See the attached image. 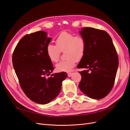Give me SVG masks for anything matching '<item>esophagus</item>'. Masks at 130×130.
I'll return each mask as SVG.
<instances>
[{"instance_id": "esophagus-1", "label": "esophagus", "mask_w": 130, "mask_h": 130, "mask_svg": "<svg viewBox=\"0 0 130 130\" xmlns=\"http://www.w3.org/2000/svg\"><path fill=\"white\" fill-rule=\"evenodd\" d=\"M72 75H73L72 73H68V76L69 77H71V76H72Z\"/></svg>"}]
</instances>
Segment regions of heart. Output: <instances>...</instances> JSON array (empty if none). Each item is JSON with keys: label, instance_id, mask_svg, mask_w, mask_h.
I'll use <instances>...</instances> for the list:
<instances>
[{"label": "heart", "instance_id": "b5f03b06", "mask_svg": "<svg viewBox=\"0 0 130 130\" xmlns=\"http://www.w3.org/2000/svg\"><path fill=\"white\" fill-rule=\"evenodd\" d=\"M56 45L49 44L46 52L48 57L52 62L56 63L59 61L61 52L64 51L67 59L62 61L56 66L58 71L69 72L75 66L76 61L81 60L86 51V41L80 35L67 32L61 33L56 39Z\"/></svg>", "mask_w": 130, "mask_h": 130}]
</instances>
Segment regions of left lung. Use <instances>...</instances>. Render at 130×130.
Instances as JSON below:
<instances>
[{
    "label": "left lung",
    "instance_id": "8db88e82",
    "mask_svg": "<svg viewBox=\"0 0 130 130\" xmlns=\"http://www.w3.org/2000/svg\"><path fill=\"white\" fill-rule=\"evenodd\" d=\"M86 41V51L78 68L81 80L78 87L93 99L106 96L112 89L118 67V56L112 40L105 30L84 27L80 32Z\"/></svg>",
    "mask_w": 130,
    "mask_h": 130
}]
</instances>
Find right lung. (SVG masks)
<instances>
[{"instance_id": "1", "label": "right lung", "mask_w": 130, "mask_h": 130, "mask_svg": "<svg viewBox=\"0 0 130 130\" xmlns=\"http://www.w3.org/2000/svg\"><path fill=\"white\" fill-rule=\"evenodd\" d=\"M51 40L40 30L26 34L18 43L12 55V63L20 86L25 95L37 103L45 104L61 91L66 72L52 74L54 67L46 49Z\"/></svg>"}]
</instances>
